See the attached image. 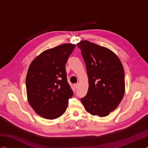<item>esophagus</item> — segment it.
<instances>
[{"label": "esophagus", "mask_w": 148, "mask_h": 148, "mask_svg": "<svg viewBox=\"0 0 148 148\" xmlns=\"http://www.w3.org/2000/svg\"><path fill=\"white\" fill-rule=\"evenodd\" d=\"M78 85H79V84H78V83H77V84H74V88H75V89H76L78 87Z\"/></svg>", "instance_id": "34e87169"}]
</instances>
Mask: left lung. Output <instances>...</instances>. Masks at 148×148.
Here are the masks:
<instances>
[{"label": "left lung", "instance_id": "1", "mask_svg": "<svg viewBox=\"0 0 148 148\" xmlns=\"http://www.w3.org/2000/svg\"><path fill=\"white\" fill-rule=\"evenodd\" d=\"M85 62L89 87L81 99L86 112L105 117L121 102L125 91V72L115 53L88 40L77 44Z\"/></svg>", "mask_w": 148, "mask_h": 148}]
</instances>
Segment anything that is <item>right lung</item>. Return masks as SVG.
<instances>
[{"label":"right lung","instance_id":"obj_1","mask_svg":"<svg viewBox=\"0 0 148 148\" xmlns=\"http://www.w3.org/2000/svg\"><path fill=\"white\" fill-rule=\"evenodd\" d=\"M75 46L64 44L46 49L29 65L26 77L27 99L34 111L43 118L60 117L73 95L67 80L65 64Z\"/></svg>","mask_w":148,"mask_h":148}]
</instances>
